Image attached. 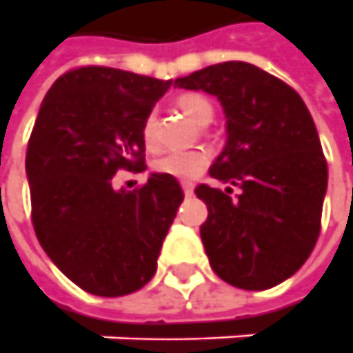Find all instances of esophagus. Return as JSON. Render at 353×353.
Returning a JSON list of instances; mask_svg holds the SVG:
<instances>
[{"label": "esophagus", "instance_id": "1", "mask_svg": "<svg viewBox=\"0 0 353 353\" xmlns=\"http://www.w3.org/2000/svg\"><path fill=\"white\" fill-rule=\"evenodd\" d=\"M182 190L186 196H192L194 194V184L192 182H182Z\"/></svg>", "mask_w": 353, "mask_h": 353}]
</instances>
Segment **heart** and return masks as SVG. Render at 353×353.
Segmentation results:
<instances>
[{
    "label": "heart",
    "mask_w": 353,
    "mask_h": 353,
    "mask_svg": "<svg viewBox=\"0 0 353 353\" xmlns=\"http://www.w3.org/2000/svg\"><path fill=\"white\" fill-rule=\"evenodd\" d=\"M176 105L184 114L196 124H208L214 116V105L198 93H186L179 97ZM141 136L148 148L155 145V114H149L143 122ZM210 165V155L205 149H186V151H167L153 161V169L179 181L198 179Z\"/></svg>",
    "instance_id": "heart-1"
}]
</instances>
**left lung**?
<instances>
[{
  "mask_svg": "<svg viewBox=\"0 0 353 353\" xmlns=\"http://www.w3.org/2000/svg\"><path fill=\"white\" fill-rule=\"evenodd\" d=\"M174 85L217 97L227 118L225 148L210 167L227 188H196L208 205L200 237L210 264L235 288L270 290L303 266L321 233L328 169L313 118L290 85L247 61Z\"/></svg>",
  "mask_w": 353,
  "mask_h": 353,
  "instance_id": "left-lung-1",
  "label": "left lung"
}]
</instances>
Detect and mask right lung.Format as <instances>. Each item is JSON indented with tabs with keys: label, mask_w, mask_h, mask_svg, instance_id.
<instances>
[{
	"label": "right lung",
	"mask_w": 353,
	"mask_h": 353,
	"mask_svg": "<svg viewBox=\"0 0 353 353\" xmlns=\"http://www.w3.org/2000/svg\"><path fill=\"white\" fill-rule=\"evenodd\" d=\"M172 81L87 65L63 73L40 105L27 179L40 247L70 280L101 297L141 290L184 200L176 179L151 172L116 190L120 169L145 171L143 122Z\"/></svg>",
	"instance_id": "obj_1"
}]
</instances>
